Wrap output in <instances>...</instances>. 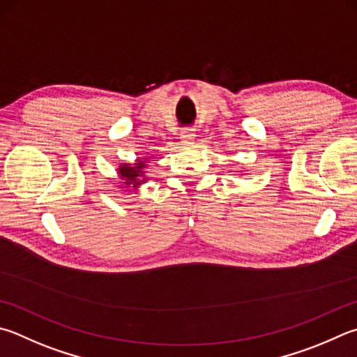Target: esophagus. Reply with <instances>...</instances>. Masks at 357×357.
<instances>
[{
    "instance_id": "34e87169",
    "label": "esophagus",
    "mask_w": 357,
    "mask_h": 357,
    "mask_svg": "<svg viewBox=\"0 0 357 357\" xmlns=\"http://www.w3.org/2000/svg\"><path fill=\"white\" fill-rule=\"evenodd\" d=\"M195 132L193 131H185L181 134V144H183L184 146H192L193 144H195Z\"/></svg>"
}]
</instances>
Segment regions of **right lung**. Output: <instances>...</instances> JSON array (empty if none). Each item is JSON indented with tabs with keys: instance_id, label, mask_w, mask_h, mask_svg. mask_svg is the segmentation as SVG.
I'll return each instance as SVG.
<instances>
[{
	"instance_id": "obj_1",
	"label": "right lung",
	"mask_w": 357,
	"mask_h": 357,
	"mask_svg": "<svg viewBox=\"0 0 357 357\" xmlns=\"http://www.w3.org/2000/svg\"><path fill=\"white\" fill-rule=\"evenodd\" d=\"M148 168V159L146 158H139L134 162H123L116 168V174H119L120 179V189H125L126 192L131 189L135 192L140 185L146 184V181L150 179L146 174ZM125 192V193H126Z\"/></svg>"
}]
</instances>
